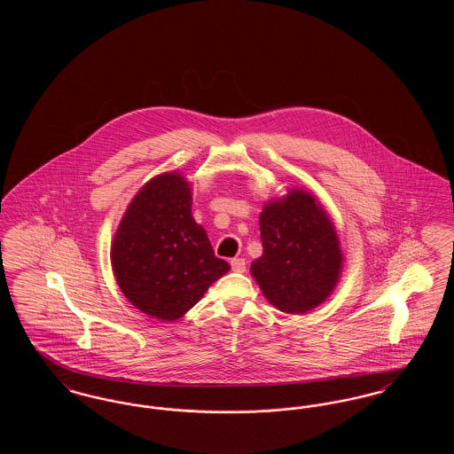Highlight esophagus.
Masks as SVG:
<instances>
[{
  "label": "esophagus",
  "mask_w": 454,
  "mask_h": 454,
  "mask_svg": "<svg viewBox=\"0 0 454 454\" xmlns=\"http://www.w3.org/2000/svg\"><path fill=\"white\" fill-rule=\"evenodd\" d=\"M245 265H247L245 259L231 260V269H233L235 272H245Z\"/></svg>",
  "instance_id": "1"
}]
</instances>
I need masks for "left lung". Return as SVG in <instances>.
<instances>
[{"label":"left lung","instance_id":"1","mask_svg":"<svg viewBox=\"0 0 454 454\" xmlns=\"http://www.w3.org/2000/svg\"><path fill=\"white\" fill-rule=\"evenodd\" d=\"M263 254L252 262V276L265 298L284 313H306L333 291L342 250L317 199L291 191L269 202L260 215Z\"/></svg>","mask_w":454,"mask_h":454}]
</instances>
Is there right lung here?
<instances>
[{"mask_svg":"<svg viewBox=\"0 0 454 454\" xmlns=\"http://www.w3.org/2000/svg\"><path fill=\"white\" fill-rule=\"evenodd\" d=\"M192 192L178 173L152 178L122 217L112 245L119 287L137 309L176 320L230 270L191 213Z\"/></svg>","mask_w":454,"mask_h":454,"instance_id":"1","label":"right lung"}]
</instances>
